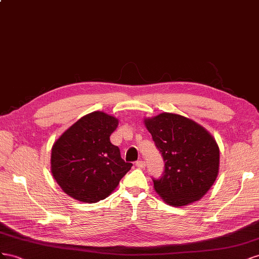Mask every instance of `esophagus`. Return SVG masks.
Returning <instances> with one entry per match:
<instances>
[{
	"label": "esophagus",
	"instance_id": "esophagus-1",
	"mask_svg": "<svg viewBox=\"0 0 259 259\" xmlns=\"http://www.w3.org/2000/svg\"><path fill=\"white\" fill-rule=\"evenodd\" d=\"M136 166L137 167H139V168H145V166H146V164H145V161L144 160H137L136 161Z\"/></svg>",
	"mask_w": 259,
	"mask_h": 259
}]
</instances>
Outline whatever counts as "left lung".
Returning <instances> with one entry per match:
<instances>
[{"label": "left lung", "instance_id": "obj_1", "mask_svg": "<svg viewBox=\"0 0 259 259\" xmlns=\"http://www.w3.org/2000/svg\"><path fill=\"white\" fill-rule=\"evenodd\" d=\"M145 125L165 162L160 178H152L155 190L176 207L198 201L218 175L215 140L193 120L176 114H160L146 119Z\"/></svg>", "mask_w": 259, "mask_h": 259}]
</instances>
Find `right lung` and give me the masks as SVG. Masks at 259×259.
Masks as SVG:
<instances>
[{
  "mask_svg": "<svg viewBox=\"0 0 259 259\" xmlns=\"http://www.w3.org/2000/svg\"><path fill=\"white\" fill-rule=\"evenodd\" d=\"M115 117L102 112L89 114L73 123L52 147L51 168L66 194L80 202L97 203L116 189L132 167L112 144Z\"/></svg>",
  "mask_w": 259,
  "mask_h": 259,
  "instance_id": "add662e5",
  "label": "right lung"
}]
</instances>
